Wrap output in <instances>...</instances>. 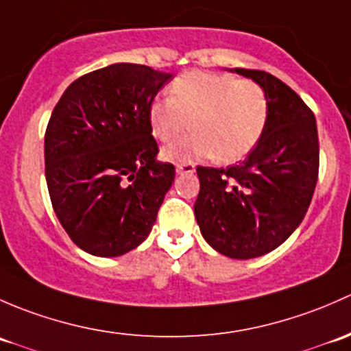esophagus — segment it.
I'll list each match as a JSON object with an SVG mask.
<instances>
[{
	"mask_svg": "<svg viewBox=\"0 0 351 351\" xmlns=\"http://www.w3.org/2000/svg\"><path fill=\"white\" fill-rule=\"evenodd\" d=\"M194 171H196V165H194L193 162H184V164L176 165L177 174H193Z\"/></svg>",
	"mask_w": 351,
	"mask_h": 351,
	"instance_id": "obj_1",
	"label": "esophagus"
}]
</instances>
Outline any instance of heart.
<instances>
[{
	"mask_svg": "<svg viewBox=\"0 0 351 351\" xmlns=\"http://www.w3.org/2000/svg\"><path fill=\"white\" fill-rule=\"evenodd\" d=\"M269 121V97L260 84L230 74L191 71L169 86V97L149 106L152 135L169 143L191 128L187 139L162 150L169 162L211 157L230 164L255 149Z\"/></svg>",
	"mask_w": 351,
	"mask_h": 351,
	"instance_id": "b5f03b06",
	"label": "heart"
}]
</instances>
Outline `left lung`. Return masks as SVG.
Returning a JSON list of instances; mask_svg holds the SVG:
<instances>
[{"instance_id": "left-lung-1", "label": "left lung", "mask_w": 351, "mask_h": 351, "mask_svg": "<svg viewBox=\"0 0 351 351\" xmlns=\"http://www.w3.org/2000/svg\"><path fill=\"white\" fill-rule=\"evenodd\" d=\"M269 97L262 138L238 165L197 167L201 189L194 204L204 240L230 258H255L276 250L301 225L319 171L314 113L276 75L252 69Z\"/></svg>"}]
</instances>
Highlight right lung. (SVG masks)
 <instances>
[{
    "mask_svg": "<svg viewBox=\"0 0 351 351\" xmlns=\"http://www.w3.org/2000/svg\"><path fill=\"white\" fill-rule=\"evenodd\" d=\"M172 74L113 64L75 79L45 132V179L71 240L96 256H120L152 231L176 167L158 162L149 106Z\"/></svg>",
    "mask_w": 351,
    "mask_h": 351,
    "instance_id": "obj_1",
    "label": "right lung"
}]
</instances>
